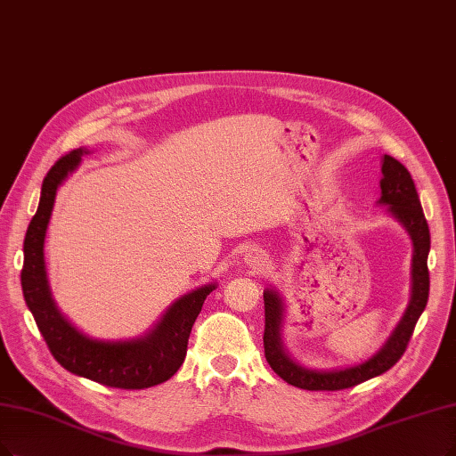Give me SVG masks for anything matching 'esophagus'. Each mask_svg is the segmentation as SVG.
Returning <instances> with one entry per match:
<instances>
[{
  "label": "esophagus",
  "instance_id": "1",
  "mask_svg": "<svg viewBox=\"0 0 456 456\" xmlns=\"http://www.w3.org/2000/svg\"><path fill=\"white\" fill-rule=\"evenodd\" d=\"M247 264L250 265V267H254V269H262L265 264H267V258H265V254L262 252V250H250L248 254H247Z\"/></svg>",
  "mask_w": 456,
  "mask_h": 456
}]
</instances>
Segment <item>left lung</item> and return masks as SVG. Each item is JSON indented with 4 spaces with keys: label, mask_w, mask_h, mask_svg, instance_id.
Segmentation results:
<instances>
[{
    "label": "left lung",
    "mask_w": 456,
    "mask_h": 456,
    "mask_svg": "<svg viewBox=\"0 0 456 456\" xmlns=\"http://www.w3.org/2000/svg\"><path fill=\"white\" fill-rule=\"evenodd\" d=\"M381 172H384V179H381L379 183V204H386L391 208V213L404 224L413 241V288L408 311L404 318L400 320L387 344L372 359L342 370H308L299 367L297 362H294L284 354L279 335L282 320V303L275 291H264V354L269 367L289 386L306 391H340L355 387L362 384V381L387 372L395 362L404 355L410 338L413 335L415 323L425 311L430 289V277L427 265L430 250L428 223L425 218L421 202H419V194L411 174L406 170V167L400 165V162L391 155H384Z\"/></svg>",
    "instance_id": "left-lung-1"
}]
</instances>
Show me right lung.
<instances>
[{
  "label": "right lung",
  "mask_w": 456,
  "mask_h": 456,
  "mask_svg": "<svg viewBox=\"0 0 456 456\" xmlns=\"http://www.w3.org/2000/svg\"><path fill=\"white\" fill-rule=\"evenodd\" d=\"M86 150H72L53 165L41 189V202L24 240L22 291L50 354L60 365L77 376L94 379L106 387L145 389L170 379L187 355L192 325L215 284L198 288L177 299L155 330L138 340L102 342L78 333L56 308L45 271V235L61 181L75 170Z\"/></svg>",
  "instance_id": "1"
}]
</instances>
